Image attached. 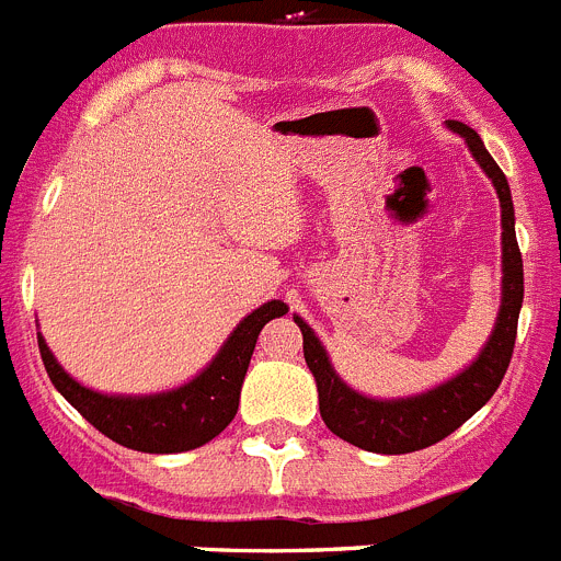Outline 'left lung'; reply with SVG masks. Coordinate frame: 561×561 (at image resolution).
<instances>
[{
    "instance_id": "obj_1",
    "label": "left lung",
    "mask_w": 561,
    "mask_h": 561,
    "mask_svg": "<svg viewBox=\"0 0 561 561\" xmlns=\"http://www.w3.org/2000/svg\"><path fill=\"white\" fill-rule=\"evenodd\" d=\"M447 126L463 137L478 165L492 180L500 199V219H503V297H500L497 323L478 359L427 393L408 396V399H368L336 376L323 342L295 314V323L304 331V356L314 374L325 427L368 453H419L453 435L463 421L472 419L485 401L492 399L514 354L519 306H523V255H519L517 232H514L512 191H508L505 173L492 160V153L485 151L478 131L458 121H449Z\"/></svg>"
}]
</instances>
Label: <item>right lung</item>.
<instances>
[{"instance_id":"obj_1","label":"right lung","mask_w":561,"mask_h":561,"mask_svg":"<svg viewBox=\"0 0 561 561\" xmlns=\"http://www.w3.org/2000/svg\"><path fill=\"white\" fill-rule=\"evenodd\" d=\"M286 311L289 306L270 300L247 314L196 379L153 396H106L89 390L58 365L42 334L38 351L58 393L114 444L151 455L187 453L216 438L236 419L257 334L270 320L284 317Z\"/></svg>"}]
</instances>
